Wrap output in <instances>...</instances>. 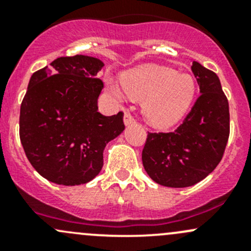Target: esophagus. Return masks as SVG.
Segmentation results:
<instances>
[{
  "label": "esophagus",
  "mask_w": 251,
  "mask_h": 251,
  "mask_svg": "<svg viewBox=\"0 0 251 251\" xmlns=\"http://www.w3.org/2000/svg\"><path fill=\"white\" fill-rule=\"evenodd\" d=\"M124 123H125V125H131V124L136 123L135 118L131 115L130 111H125V115H124Z\"/></svg>",
  "instance_id": "obj_1"
}]
</instances>
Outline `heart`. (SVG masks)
Segmentation results:
<instances>
[{
    "label": "heart",
    "mask_w": 251,
    "mask_h": 251,
    "mask_svg": "<svg viewBox=\"0 0 251 251\" xmlns=\"http://www.w3.org/2000/svg\"><path fill=\"white\" fill-rule=\"evenodd\" d=\"M123 90L128 97L143 101L142 108L147 121L159 128L178 123L191 109L197 86L188 74H178L171 68L144 65L124 75ZM114 93L120 92L114 88Z\"/></svg>",
    "instance_id": "heart-1"
}]
</instances>
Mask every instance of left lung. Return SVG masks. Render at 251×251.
Returning <instances> with one entry per match:
<instances>
[{
	"instance_id": "1",
	"label": "left lung",
	"mask_w": 251,
	"mask_h": 251,
	"mask_svg": "<svg viewBox=\"0 0 251 251\" xmlns=\"http://www.w3.org/2000/svg\"><path fill=\"white\" fill-rule=\"evenodd\" d=\"M191 68L201 95L174 132H148L142 151L149 177L173 188L193 186L211 174L229 137L228 100L219 76L198 62Z\"/></svg>"
}]
</instances>
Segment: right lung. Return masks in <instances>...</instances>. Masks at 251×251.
Wrapping results in <instances>:
<instances>
[{
	"instance_id": "1",
	"label": "right lung",
	"mask_w": 251,
	"mask_h": 251,
	"mask_svg": "<svg viewBox=\"0 0 251 251\" xmlns=\"http://www.w3.org/2000/svg\"><path fill=\"white\" fill-rule=\"evenodd\" d=\"M103 65L88 55L60 57L30 78L20 105V142L35 170L53 183L77 186L95 178L107 143L125 128L123 111H98Z\"/></svg>"
}]
</instances>
